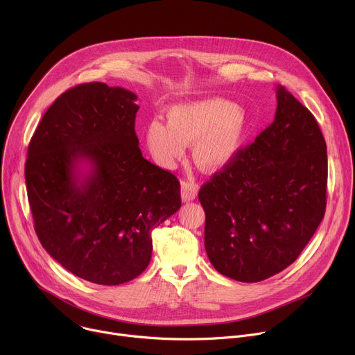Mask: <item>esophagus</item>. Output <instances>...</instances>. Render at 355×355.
<instances>
[{"instance_id": "esophagus-1", "label": "esophagus", "mask_w": 355, "mask_h": 355, "mask_svg": "<svg viewBox=\"0 0 355 355\" xmlns=\"http://www.w3.org/2000/svg\"><path fill=\"white\" fill-rule=\"evenodd\" d=\"M199 192V184L195 183L193 180H183L182 182V200L183 202H190L195 200Z\"/></svg>"}]
</instances>
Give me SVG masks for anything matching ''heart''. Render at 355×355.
<instances>
[{"label": "heart", "mask_w": 355, "mask_h": 355, "mask_svg": "<svg viewBox=\"0 0 355 355\" xmlns=\"http://www.w3.org/2000/svg\"><path fill=\"white\" fill-rule=\"evenodd\" d=\"M249 129L243 107L223 98H209L172 106L168 123L152 121L145 142L160 166L179 160L187 145L193 146V160L205 172H219L239 153Z\"/></svg>", "instance_id": "heart-1"}]
</instances>
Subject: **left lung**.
<instances>
[{"mask_svg":"<svg viewBox=\"0 0 355 355\" xmlns=\"http://www.w3.org/2000/svg\"><path fill=\"white\" fill-rule=\"evenodd\" d=\"M272 123L199 190L205 249L220 275L256 283L288 267L327 205V146L306 106L277 85Z\"/></svg>","mask_w":355,"mask_h":355,"instance_id":"1","label":"left lung"}]
</instances>
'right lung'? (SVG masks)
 Returning <instances> with one entry per match:
<instances>
[{"mask_svg":"<svg viewBox=\"0 0 355 355\" xmlns=\"http://www.w3.org/2000/svg\"><path fill=\"white\" fill-rule=\"evenodd\" d=\"M136 99L102 83L68 89L42 116L25 162L42 248L95 284L118 286L144 272L152 229L182 205L176 176L142 156Z\"/></svg>","mask_w":355,"mask_h":355,"instance_id":"add662e5","label":"right lung"}]
</instances>
